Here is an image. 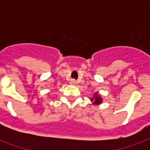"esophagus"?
I'll return each mask as SVG.
<instances>
[{"mask_svg": "<svg viewBox=\"0 0 150 150\" xmlns=\"http://www.w3.org/2000/svg\"><path fill=\"white\" fill-rule=\"evenodd\" d=\"M70 84L75 85L76 84V81H75V79H71V81H70Z\"/></svg>", "mask_w": 150, "mask_h": 150, "instance_id": "1", "label": "esophagus"}]
</instances>
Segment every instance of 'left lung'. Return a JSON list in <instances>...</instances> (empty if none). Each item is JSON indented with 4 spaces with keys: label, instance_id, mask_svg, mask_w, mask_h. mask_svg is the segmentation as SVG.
Returning <instances> with one entry per match:
<instances>
[{
    "label": "left lung",
    "instance_id": "left-lung-1",
    "mask_svg": "<svg viewBox=\"0 0 150 150\" xmlns=\"http://www.w3.org/2000/svg\"><path fill=\"white\" fill-rule=\"evenodd\" d=\"M91 101L92 102V104H95V105H99L102 103L103 101V99L101 97V96L98 92H96L93 96L91 98Z\"/></svg>",
    "mask_w": 150,
    "mask_h": 150
}]
</instances>
